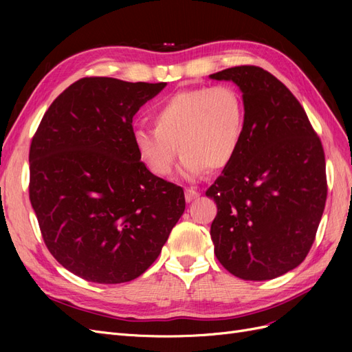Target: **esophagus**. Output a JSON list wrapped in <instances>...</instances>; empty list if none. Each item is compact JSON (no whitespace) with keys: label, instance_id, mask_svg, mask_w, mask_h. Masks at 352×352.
Segmentation results:
<instances>
[{"label":"esophagus","instance_id":"esophagus-1","mask_svg":"<svg viewBox=\"0 0 352 352\" xmlns=\"http://www.w3.org/2000/svg\"><path fill=\"white\" fill-rule=\"evenodd\" d=\"M201 194L198 192L197 189H194V188H188V189H185V198H186V201L188 202H190V201H194L195 198H198Z\"/></svg>","mask_w":352,"mask_h":352}]
</instances>
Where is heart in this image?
I'll use <instances>...</instances> for the list:
<instances>
[{"instance_id":"obj_1","label":"heart","mask_w":352,"mask_h":352,"mask_svg":"<svg viewBox=\"0 0 352 352\" xmlns=\"http://www.w3.org/2000/svg\"><path fill=\"white\" fill-rule=\"evenodd\" d=\"M245 120L242 95L230 85L182 89L155 105L154 129L135 131L133 144L154 176L172 175L180 151L184 175L195 179L207 168L219 172L232 164L243 140Z\"/></svg>"}]
</instances>
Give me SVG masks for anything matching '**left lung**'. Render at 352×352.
<instances>
[{
  "instance_id": "obj_1",
  "label": "left lung",
  "mask_w": 352,
  "mask_h": 352,
  "mask_svg": "<svg viewBox=\"0 0 352 352\" xmlns=\"http://www.w3.org/2000/svg\"><path fill=\"white\" fill-rule=\"evenodd\" d=\"M210 78L235 82L247 113L238 155L206 192L217 204L214 254L239 279H274L300 265L316 239L327 197L323 145L267 70L236 66Z\"/></svg>"
}]
</instances>
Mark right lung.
I'll use <instances>...</instances> for the list:
<instances>
[{
    "label": "right lung",
    "mask_w": 352,
    "mask_h": 352,
    "mask_svg": "<svg viewBox=\"0 0 352 352\" xmlns=\"http://www.w3.org/2000/svg\"><path fill=\"white\" fill-rule=\"evenodd\" d=\"M164 82L82 78L52 101L32 138L29 198L48 251L95 283L136 279L184 214V189L154 176L133 116Z\"/></svg>",
    "instance_id": "obj_1"
}]
</instances>
